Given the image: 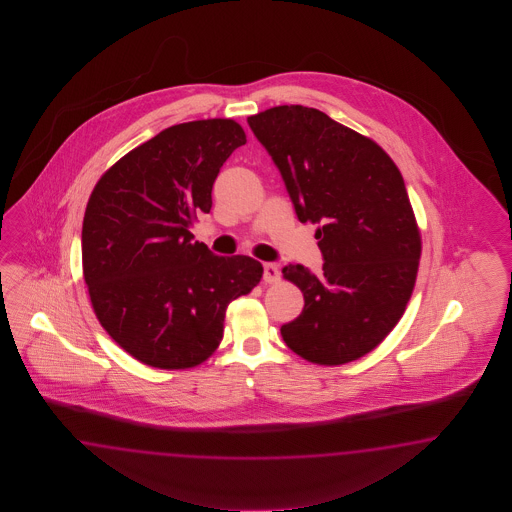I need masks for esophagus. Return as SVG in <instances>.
I'll return each mask as SVG.
<instances>
[{
  "mask_svg": "<svg viewBox=\"0 0 512 512\" xmlns=\"http://www.w3.org/2000/svg\"><path fill=\"white\" fill-rule=\"evenodd\" d=\"M281 278V270L278 263H264L263 279L266 283H276Z\"/></svg>",
  "mask_w": 512,
  "mask_h": 512,
  "instance_id": "esophagus-1",
  "label": "esophagus"
}]
</instances>
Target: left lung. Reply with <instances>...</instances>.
<instances>
[{
	"mask_svg": "<svg viewBox=\"0 0 512 512\" xmlns=\"http://www.w3.org/2000/svg\"><path fill=\"white\" fill-rule=\"evenodd\" d=\"M272 157L298 221L317 223L323 274L302 264L283 278L304 293V310L281 326L283 341L315 364L364 357L387 338L411 298L420 234L402 174L373 140L325 112L283 105L249 116Z\"/></svg>",
	"mask_w": 512,
	"mask_h": 512,
	"instance_id": "left-lung-1",
	"label": "left lung"
}]
</instances>
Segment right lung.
Segmentation results:
<instances>
[{"label": "right lung", "instance_id": "obj_1", "mask_svg": "<svg viewBox=\"0 0 512 512\" xmlns=\"http://www.w3.org/2000/svg\"><path fill=\"white\" fill-rule=\"evenodd\" d=\"M242 144L246 133L233 120L172 125L93 187L82 223L84 281L101 326L142 364H201L223 338L227 306L263 278L259 261L219 257L189 233Z\"/></svg>", "mask_w": 512, "mask_h": 512}]
</instances>
